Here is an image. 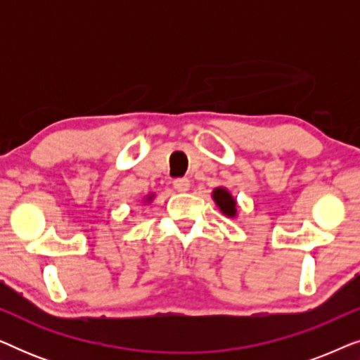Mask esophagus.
Wrapping results in <instances>:
<instances>
[{"instance_id":"34e87169","label":"esophagus","mask_w":360,"mask_h":360,"mask_svg":"<svg viewBox=\"0 0 360 360\" xmlns=\"http://www.w3.org/2000/svg\"><path fill=\"white\" fill-rule=\"evenodd\" d=\"M174 188L176 191H180V193H184V191H188L190 190V180L188 179H175L174 180Z\"/></svg>"}]
</instances>
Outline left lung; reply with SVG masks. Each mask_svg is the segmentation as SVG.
<instances>
[{
	"label": "left lung",
	"instance_id": "obj_1",
	"mask_svg": "<svg viewBox=\"0 0 360 360\" xmlns=\"http://www.w3.org/2000/svg\"><path fill=\"white\" fill-rule=\"evenodd\" d=\"M211 196H213L216 206H218L224 216H228V218H236L238 216V203H236V198L224 186L214 188Z\"/></svg>",
	"mask_w": 360,
	"mask_h": 360
}]
</instances>
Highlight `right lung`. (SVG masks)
<instances>
[{
    "label": "right lung",
    "instance_id": "obj_1",
    "mask_svg": "<svg viewBox=\"0 0 360 360\" xmlns=\"http://www.w3.org/2000/svg\"><path fill=\"white\" fill-rule=\"evenodd\" d=\"M154 196H155L154 193H149V195H147V196H146V198H144V203H150V201H152V200H154Z\"/></svg>",
    "mask_w": 360,
    "mask_h": 360
}]
</instances>
